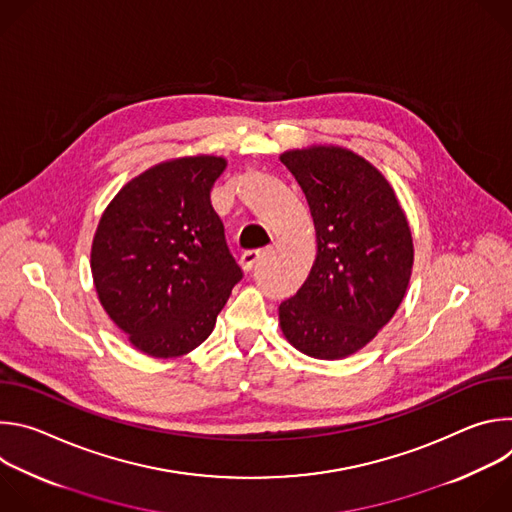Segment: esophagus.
I'll return each instance as SVG.
<instances>
[{"label":"esophagus","instance_id":"34e87169","mask_svg":"<svg viewBox=\"0 0 512 512\" xmlns=\"http://www.w3.org/2000/svg\"><path fill=\"white\" fill-rule=\"evenodd\" d=\"M261 255H263L261 249H247V251L241 255V267H243L245 271H251L253 265L261 259Z\"/></svg>","mask_w":512,"mask_h":512}]
</instances>
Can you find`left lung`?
<instances>
[{"mask_svg":"<svg viewBox=\"0 0 512 512\" xmlns=\"http://www.w3.org/2000/svg\"><path fill=\"white\" fill-rule=\"evenodd\" d=\"M281 162L308 198L318 255L298 294L279 304V324L300 352L344 358L377 336L405 296L407 218L385 176L344 148L294 150Z\"/></svg>","mask_w":512,"mask_h":512,"instance_id":"left-lung-1","label":"left lung"}]
</instances>
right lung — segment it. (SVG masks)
I'll list each match as a JSON object with an SVG mask.
<instances>
[{
	"instance_id": "right-lung-1",
	"label": "right lung",
	"mask_w": 512,
	"mask_h": 512,
	"mask_svg": "<svg viewBox=\"0 0 512 512\" xmlns=\"http://www.w3.org/2000/svg\"><path fill=\"white\" fill-rule=\"evenodd\" d=\"M227 162L194 156L127 182L101 216L91 271L109 318L145 354L172 358L202 344L243 279L210 204Z\"/></svg>"
}]
</instances>
